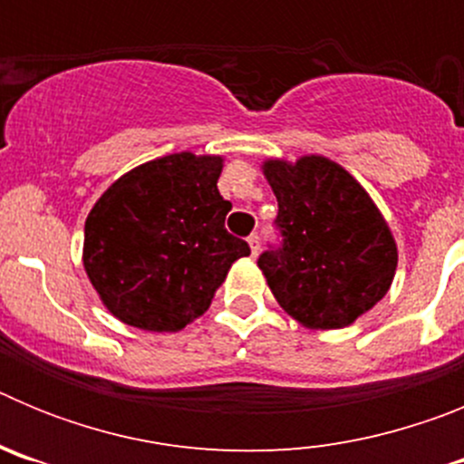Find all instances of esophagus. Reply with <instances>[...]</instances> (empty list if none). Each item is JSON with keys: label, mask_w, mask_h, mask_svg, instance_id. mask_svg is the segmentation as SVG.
Masks as SVG:
<instances>
[{"label": "esophagus", "mask_w": 464, "mask_h": 464, "mask_svg": "<svg viewBox=\"0 0 464 464\" xmlns=\"http://www.w3.org/2000/svg\"><path fill=\"white\" fill-rule=\"evenodd\" d=\"M248 246H251L253 256H257V253H260V237H257V235L248 237Z\"/></svg>", "instance_id": "34e87169"}]
</instances>
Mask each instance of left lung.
I'll return each mask as SVG.
<instances>
[{"label": "left lung", "instance_id": "obj_1", "mask_svg": "<svg viewBox=\"0 0 464 464\" xmlns=\"http://www.w3.org/2000/svg\"><path fill=\"white\" fill-rule=\"evenodd\" d=\"M281 244L257 257L278 304L311 330L346 327L388 293L397 246L364 188L332 160H267Z\"/></svg>", "mask_w": 464, "mask_h": 464}]
</instances>
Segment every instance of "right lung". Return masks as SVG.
Segmentation results:
<instances>
[{
	"mask_svg": "<svg viewBox=\"0 0 464 464\" xmlns=\"http://www.w3.org/2000/svg\"><path fill=\"white\" fill-rule=\"evenodd\" d=\"M223 158L174 153L121 176L85 220L83 267L127 325L179 332L211 304L232 262L251 253L225 229Z\"/></svg>",
	"mask_w": 464,
	"mask_h": 464,
	"instance_id": "1",
	"label": "right lung"
}]
</instances>
